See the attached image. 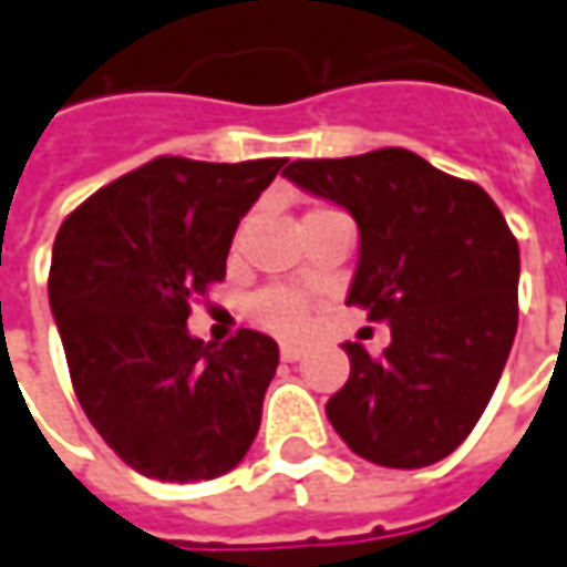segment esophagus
I'll list each match as a JSON object with an SVG mask.
<instances>
[{
  "label": "esophagus",
  "mask_w": 567,
  "mask_h": 567,
  "mask_svg": "<svg viewBox=\"0 0 567 567\" xmlns=\"http://www.w3.org/2000/svg\"><path fill=\"white\" fill-rule=\"evenodd\" d=\"M279 355H282V362H297V359L303 355V347H297V343H282V347H279Z\"/></svg>",
  "instance_id": "esophagus-1"
}]
</instances>
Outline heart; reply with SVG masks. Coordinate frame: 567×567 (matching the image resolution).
Instances as JSON below:
<instances>
[{"mask_svg": "<svg viewBox=\"0 0 567 567\" xmlns=\"http://www.w3.org/2000/svg\"><path fill=\"white\" fill-rule=\"evenodd\" d=\"M322 212H334V208L319 205L307 215H322ZM248 319L260 324L264 331L282 334V338H297L310 328L312 300L295 288H264L260 295L248 300Z\"/></svg>", "mask_w": 567, "mask_h": 567, "instance_id": "heart-1", "label": "heart"}]
</instances>
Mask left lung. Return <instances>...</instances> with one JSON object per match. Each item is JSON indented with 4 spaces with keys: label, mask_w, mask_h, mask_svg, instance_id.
Returning a JSON list of instances; mask_svg holds the SVG:
<instances>
[{
    "label": "left lung",
    "mask_w": 567,
    "mask_h": 567,
    "mask_svg": "<svg viewBox=\"0 0 567 567\" xmlns=\"http://www.w3.org/2000/svg\"><path fill=\"white\" fill-rule=\"evenodd\" d=\"M285 177L355 217L347 303L393 334L380 355L343 343L350 378L328 399V421L378 466L449 457L488 408L516 338L518 243L501 208L402 146L297 159Z\"/></svg>",
    "instance_id": "obj_1"
}]
</instances>
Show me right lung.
Here are the masks:
<instances>
[{
  "mask_svg": "<svg viewBox=\"0 0 567 567\" xmlns=\"http://www.w3.org/2000/svg\"><path fill=\"white\" fill-rule=\"evenodd\" d=\"M285 159L159 156L101 187L58 229L49 300L85 417L118 461L159 482H202L243 461L276 340L239 328L189 338V303L227 276L239 217Z\"/></svg>",
  "mask_w": 567,
  "mask_h": 567,
  "instance_id": "right-lung-1",
  "label": "right lung"
}]
</instances>
